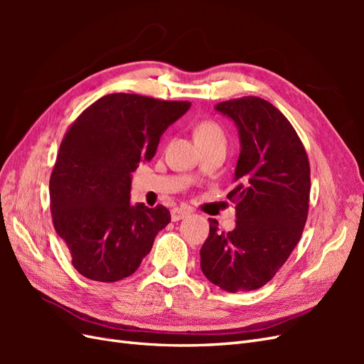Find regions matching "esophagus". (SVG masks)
<instances>
[{"instance_id": "obj_1", "label": "esophagus", "mask_w": 364, "mask_h": 364, "mask_svg": "<svg viewBox=\"0 0 364 364\" xmlns=\"http://www.w3.org/2000/svg\"><path fill=\"white\" fill-rule=\"evenodd\" d=\"M190 214L188 209H183V208H173L171 209V220L173 222H179V220L185 218L186 215Z\"/></svg>"}]
</instances>
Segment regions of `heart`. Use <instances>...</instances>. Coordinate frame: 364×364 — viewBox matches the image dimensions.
Listing matches in <instances>:
<instances>
[{"instance_id": "1", "label": "heart", "mask_w": 364, "mask_h": 364, "mask_svg": "<svg viewBox=\"0 0 364 364\" xmlns=\"http://www.w3.org/2000/svg\"><path fill=\"white\" fill-rule=\"evenodd\" d=\"M196 141L197 144H203V142H214L222 141L226 142V135L223 129L220 127L214 121H203L196 127Z\"/></svg>"}]
</instances>
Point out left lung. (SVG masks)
Segmentation results:
<instances>
[{
    "mask_svg": "<svg viewBox=\"0 0 364 364\" xmlns=\"http://www.w3.org/2000/svg\"><path fill=\"white\" fill-rule=\"evenodd\" d=\"M235 121L241 151L235 188L237 226L218 232L209 220L200 249L205 277L229 293L266 285L299 243L310 206V162L294 127L259 97H241L215 106Z\"/></svg>",
    "mask_w": 364,
    "mask_h": 364,
    "instance_id": "8db88e82",
    "label": "left lung"
}]
</instances>
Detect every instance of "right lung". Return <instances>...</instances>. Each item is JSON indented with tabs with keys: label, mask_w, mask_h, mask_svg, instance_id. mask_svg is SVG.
Here are the masks:
<instances>
[{
	"label": "right lung",
	"mask_w": 364,
	"mask_h": 364,
	"mask_svg": "<svg viewBox=\"0 0 364 364\" xmlns=\"http://www.w3.org/2000/svg\"><path fill=\"white\" fill-rule=\"evenodd\" d=\"M190 106L117 92L73 121L51 171L50 208L82 277L100 282L130 277L170 223L162 205H130V173L155 156L165 129Z\"/></svg>",
	"instance_id": "obj_1"
}]
</instances>
